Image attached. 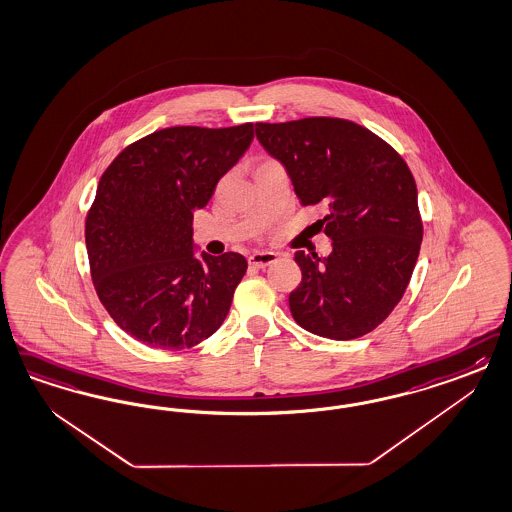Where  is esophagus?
Masks as SVG:
<instances>
[{
    "label": "esophagus",
    "instance_id": "esophagus-1",
    "mask_svg": "<svg viewBox=\"0 0 512 512\" xmlns=\"http://www.w3.org/2000/svg\"><path fill=\"white\" fill-rule=\"evenodd\" d=\"M277 260L279 256L275 252H254L252 256H248V265L256 269H265L267 265L275 264Z\"/></svg>",
    "mask_w": 512,
    "mask_h": 512
}]
</instances>
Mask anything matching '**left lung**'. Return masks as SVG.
Here are the masks:
<instances>
[{
	"label": "left lung",
	"instance_id": "8db88e82",
	"mask_svg": "<svg viewBox=\"0 0 512 512\" xmlns=\"http://www.w3.org/2000/svg\"><path fill=\"white\" fill-rule=\"evenodd\" d=\"M256 137L281 162L330 256L297 250L301 282L290 311L303 330L348 341L382 324L413 277L424 235L413 173L394 147L360 124L309 116L256 122Z\"/></svg>",
	"mask_w": 512,
	"mask_h": 512
}]
</instances>
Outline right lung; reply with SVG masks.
Listing matches in <instances>:
<instances>
[{"instance_id": "obj_1", "label": "right lung", "mask_w": 512, "mask_h": 512, "mask_svg": "<svg viewBox=\"0 0 512 512\" xmlns=\"http://www.w3.org/2000/svg\"><path fill=\"white\" fill-rule=\"evenodd\" d=\"M252 137V122L165 128L128 145L101 175L84 222L90 275L116 326L139 343L196 347L228 316L247 260L194 258L192 220Z\"/></svg>"}]
</instances>
